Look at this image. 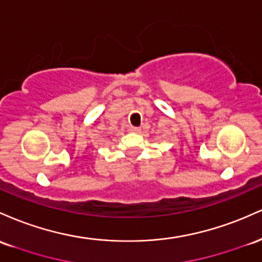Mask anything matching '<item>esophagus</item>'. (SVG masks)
<instances>
[{
  "label": "esophagus",
  "instance_id": "1",
  "mask_svg": "<svg viewBox=\"0 0 262 262\" xmlns=\"http://www.w3.org/2000/svg\"><path fill=\"white\" fill-rule=\"evenodd\" d=\"M130 131L134 132V134H139V132L141 131V128L140 127H136V126H131Z\"/></svg>",
  "mask_w": 262,
  "mask_h": 262
}]
</instances>
